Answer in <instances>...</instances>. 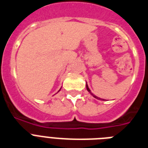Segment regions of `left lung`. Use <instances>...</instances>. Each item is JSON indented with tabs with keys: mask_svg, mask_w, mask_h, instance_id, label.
I'll return each mask as SVG.
<instances>
[{
	"mask_svg": "<svg viewBox=\"0 0 148 148\" xmlns=\"http://www.w3.org/2000/svg\"><path fill=\"white\" fill-rule=\"evenodd\" d=\"M86 88H87V90H88V92H90L91 94L92 95H93V97H95V99H100V100H102V99H100V98H98V97H97V96H95V95H93L92 93L91 92L90 89H89V88H88V85H87V83H86Z\"/></svg>",
	"mask_w": 148,
	"mask_h": 148,
	"instance_id": "obj_1",
	"label": "left lung"
}]
</instances>
